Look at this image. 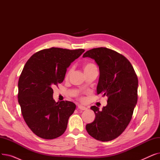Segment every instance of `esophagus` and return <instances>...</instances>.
<instances>
[{
	"instance_id": "obj_1",
	"label": "esophagus",
	"mask_w": 160,
	"mask_h": 160,
	"mask_svg": "<svg viewBox=\"0 0 160 160\" xmlns=\"http://www.w3.org/2000/svg\"><path fill=\"white\" fill-rule=\"evenodd\" d=\"M78 109H79V110H86L88 108L86 107H85V106H83L78 105Z\"/></svg>"
}]
</instances>
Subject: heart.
Returning <instances> with one entry per match:
<instances>
[{
    "label": "heart",
    "mask_w": 160,
    "mask_h": 160,
    "mask_svg": "<svg viewBox=\"0 0 160 160\" xmlns=\"http://www.w3.org/2000/svg\"><path fill=\"white\" fill-rule=\"evenodd\" d=\"M83 68H84V71H90V70L94 69H97V67L93 63H88L84 65V67H83ZM71 69H70L68 72H67V73L66 74V77H68L69 74H71Z\"/></svg>",
    "instance_id": "b5f03b06"
}]
</instances>
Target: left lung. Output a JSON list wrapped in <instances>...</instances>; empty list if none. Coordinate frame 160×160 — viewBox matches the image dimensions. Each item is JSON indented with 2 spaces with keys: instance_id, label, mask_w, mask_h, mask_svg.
<instances>
[{
  "instance_id": "left-lung-1",
  "label": "left lung",
  "mask_w": 160,
  "mask_h": 160,
  "mask_svg": "<svg viewBox=\"0 0 160 160\" xmlns=\"http://www.w3.org/2000/svg\"><path fill=\"white\" fill-rule=\"evenodd\" d=\"M83 57L94 59L99 67L97 95L108 97L102 111L91 109L95 119L86 126L89 135L101 141H112L127 128L138 102V79L133 66L121 54L106 47L88 50Z\"/></svg>"
}]
</instances>
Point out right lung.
<instances>
[{"label": "right lung", "mask_w": 160, "mask_h": 160, "mask_svg": "<svg viewBox=\"0 0 160 160\" xmlns=\"http://www.w3.org/2000/svg\"><path fill=\"white\" fill-rule=\"evenodd\" d=\"M84 51L43 49L24 65L18 82V102L25 122L38 137L52 139L65 132L76 105L67 100L56 102L53 88L62 83L67 67Z\"/></svg>", "instance_id": "add662e5"}]
</instances>
